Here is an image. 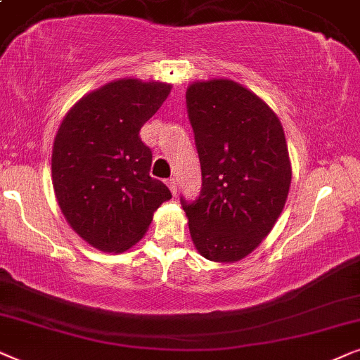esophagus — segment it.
<instances>
[{
    "label": "esophagus",
    "instance_id": "esophagus-1",
    "mask_svg": "<svg viewBox=\"0 0 360 360\" xmlns=\"http://www.w3.org/2000/svg\"><path fill=\"white\" fill-rule=\"evenodd\" d=\"M167 188H169V191L172 193V195H176L177 193V181L176 179H167Z\"/></svg>",
    "mask_w": 360,
    "mask_h": 360
}]
</instances>
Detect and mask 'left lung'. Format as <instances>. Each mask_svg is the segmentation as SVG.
Returning a JSON list of instances; mask_svg holds the SVG:
<instances>
[{"label": "left lung", "instance_id": "left-lung-1", "mask_svg": "<svg viewBox=\"0 0 360 360\" xmlns=\"http://www.w3.org/2000/svg\"><path fill=\"white\" fill-rule=\"evenodd\" d=\"M186 102L202 172L199 198H181L191 238L210 262H238L270 233L288 198L283 127L258 95L229 79L191 84Z\"/></svg>", "mask_w": 360, "mask_h": 360}]
</instances>
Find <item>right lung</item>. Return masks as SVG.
Masks as SVG:
<instances>
[{
	"instance_id": "obj_1",
	"label": "right lung",
	"mask_w": 360,
	"mask_h": 360,
	"mask_svg": "<svg viewBox=\"0 0 360 360\" xmlns=\"http://www.w3.org/2000/svg\"><path fill=\"white\" fill-rule=\"evenodd\" d=\"M171 84L118 79L84 95L62 120L52 146V186L59 207L85 242L122 253L140 242L153 214L171 199L150 176L151 150L140 130Z\"/></svg>"
}]
</instances>
